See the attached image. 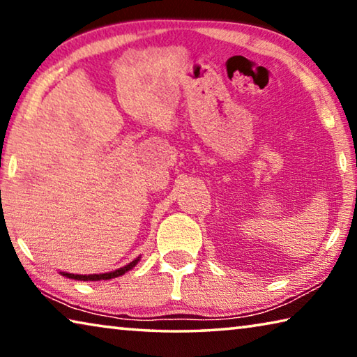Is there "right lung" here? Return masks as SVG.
Segmentation results:
<instances>
[{"mask_svg":"<svg viewBox=\"0 0 357 357\" xmlns=\"http://www.w3.org/2000/svg\"><path fill=\"white\" fill-rule=\"evenodd\" d=\"M138 261H140V257L135 258L134 261H130L129 264H126L124 268H119V269H116V271H112V273H105V274H89V275L69 274V273H59V274L64 275V277H68V279L84 280V282H88V280H93V282H96V280H110V279H114V277H119V275H123V274L128 273V271H130L132 268H134V266H135Z\"/></svg>","mask_w":357,"mask_h":357,"instance_id":"obj_1","label":"right lung"}]
</instances>
